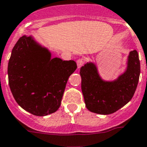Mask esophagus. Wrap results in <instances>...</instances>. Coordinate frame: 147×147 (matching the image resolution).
<instances>
[{"mask_svg":"<svg viewBox=\"0 0 147 147\" xmlns=\"http://www.w3.org/2000/svg\"><path fill=\"white\" fill-rule=\"evenodd\" d=\"M84 64V61L83 59H78L77 61L78 68H81V66Z\"/></svg>","mask_w":147,"mask_h":147,"instance_id":"1","label":"esophagus"}]
</instances>
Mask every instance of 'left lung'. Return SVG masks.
Listing matches in <instances>:
<instances>
[{
	"label": "left lung",
	"instance_id": "obj_1",
	"mask_svg": "<svg viewBox=\"0 0 147 147\" xmlns=\"http://www.w3.org/2000/svg\"><path fill=\"white\" fill-rule=\"evenodd\" d=\"M124 72L114 81L100 77L95 63L88 62L80 69L81 89L86 107L100 115L114 113L130 101L138 83L141 65L138 52L131 51Z\"/></svg>",
	"mask_w": 147,
	"mask_h": 147
}]
</instances>
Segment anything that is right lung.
<instances>
[{
    "label": "right lung",
    "mask_w": 147,
    "mask_h": 147,
    "mask_svg": "<svg viewBox=\"0 0 147 147\" xmlns=\"http://www.w3.org/2000/svg\"><path fill=\"white\" fill-rule=\"evenodd\" d=\"M74 61L52 58L50 51L32 36L24 35L13 47L8 63L9 85L20 107L36 116L58 110Z\"/></svg>",
    "instance_id": "right-lung-1"
}]
</instances>
